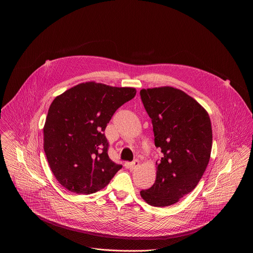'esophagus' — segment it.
Wrapping results in <instances>:
<instances>
[{
	"instance_id": "34e87169",
	"label": "esophagus",
	"mask_w": 253,
	"mask_h": 253,
	"mask_svg": "<svg viewBox=\"0 0 253 253\" xmlns=\"http://www.w3.org/2000/svg\"><path fill=\"white\" fill-rule=\"evenodd\" d=\"M139 166V160L138 159H135V160H133L132 162H130V164H129V167H130V169H135V168H137Z\"/></svg>"
}]
</instances>
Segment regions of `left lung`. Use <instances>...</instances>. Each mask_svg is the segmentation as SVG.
Listing matches in <instances>:
<instances>
[{
    "instance_id": "8db88e82",
    "label": "left lung",
    "mask_w": 253,
    "mask_h": 253,
    "mask_svg": "<svg viewBox=\"0 0 253 253\" xmlns=\"http://www.w3.org/2000/svg\"><path fill=\"white\" fill-rule=\"evenodd\" d=\"M140 96L151 118L155 146L163 153L155 183L140 194L148 204L165 207L191 192L201 179L212 148L211 122L204 108L181 90L142 89Z\"/></svg>"
}]
</instances>
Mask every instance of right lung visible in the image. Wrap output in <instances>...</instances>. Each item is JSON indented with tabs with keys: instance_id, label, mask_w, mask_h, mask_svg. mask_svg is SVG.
Returning <instances> with one entry per match:
<instances>
[{
	"instance_id": "right-lung-1",
	"label": "right lung",
	"mask_w": 253,
	"mask_h": 253,
	"mask_svg": "<svg viewBox=\"0 0 253 253\" xmlns=\"http://www.w3.org/2000/svg\"><path fill=\"white\" fill-rule=\"evenodd\" d=\"M135 95L134 88L87 82L54 99L44 126V150L62 186L91 194L104 188L122 168L108 156L104 131L118 108Z\"/></svg>"
}]
</instances>
